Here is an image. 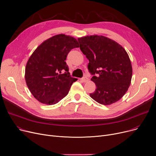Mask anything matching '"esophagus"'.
<instances>
[{
  "label": "esophagus",
  "instance_id": "34e87169",
  "mask_svg": "<svg viewBox=\"0 0 156 156\" xmlns=\"http://www.w3.org/2000/svg\"><path fill=\"white\" fill-rule=\"evenodd\" d=\"M82 81H83L84 82H86L88 81L89 79H88L87 77H82Z\"/></svg>",
  "mask_w": 156,
  "mask_h": 156
}]
</instances>
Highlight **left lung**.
Wrapping results in <instances>:
<instances>
[{"instance_id": "obj_1", "label": "left lung", "mask_w": 156, "mask_h": 156, "mask_svg": "<svg viewBox=\"0 0 156 156\" xmlns=\"http://www.w3.org/2000/svg\"><path fill=\"white\" fill-rule=\"evenodd\" d=\"M80 49L89 60L88 70L96 90L90 96L96 102L109 105L120 100L129 89L132 67L126 50L114 40L103 36L79 38Z\"/></svg>"}]
</instances>
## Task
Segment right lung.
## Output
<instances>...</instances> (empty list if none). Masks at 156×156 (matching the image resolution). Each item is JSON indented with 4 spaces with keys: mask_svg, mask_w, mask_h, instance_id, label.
Listing matches in <instances>:
<instances>
[{
    "mask_svg": "<svg viewBox=\"0 0 156 156\" xmlns=\"http://www.w3.org/2000/svg\"><path fill=\"white\" fill-rule=\"evenodd\" d=\"M79 47L76 38L60 34L43 41L32 53L25 69V80L39 102L55 105L66 97L74 82L65 60L69 51ZM65 70L64 74L61 71Z\"/></svg>",
    "mask_w": 156,
    "mask_h": 156,
    "instance_id": "obj_1",
    "label": "right lung"
}]
</instances>
